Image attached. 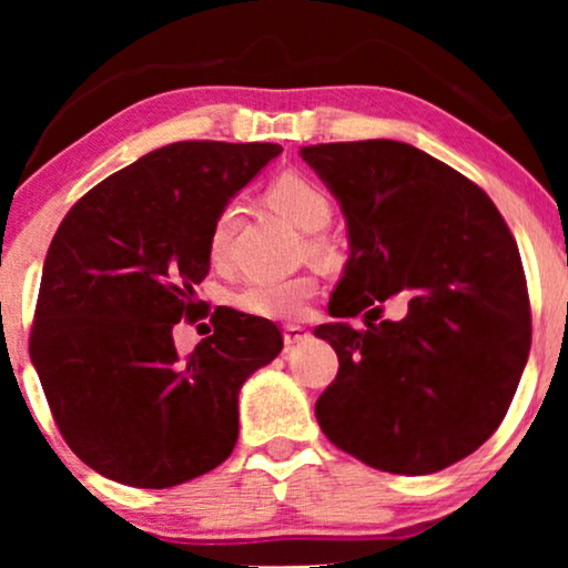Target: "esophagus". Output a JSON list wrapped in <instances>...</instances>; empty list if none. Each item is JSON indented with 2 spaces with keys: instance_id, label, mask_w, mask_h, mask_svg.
Returning <instances> with one entry per match:
<instances>
[{
  "instance_id": "obj_1",
  "label": "esophagus",
  "mask_w": 568,
  "mask_h": 568,
  "mask_svg": "<svg viewBox=\"0 0 568 568\" xmlns=\"http://www.w3.org/2000/svg\"><path fill=\"white\" fill-rule=\"evenodd\" d=\"M307 336H310V333L302 328V325H286V328H284V344H286V348L302 344V341H307Z\"/></svg>"
}]
</instances>
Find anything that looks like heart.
I'll return each instance as SVG.
<instances>
[{"label": "heart", "mask_w": 568, "mask_h": 568, "mask_svg": "<svg viewBox=\"0 0 568 568\" xmlns=\"http://www.w3.org/2000/svg\"><path fill=\"white\" fill-rule=\"evenodd\" d=\"M268 204L284 216L286 222H292L294 227L315 235L328 227L333 206L328 193L321 185L310 181L305 175L286 173L268 189ZM237 204H227L214 220L212 237V255L220 258L224 247L230 243L232 227H235ZM313 253L323 255L325 245L321 240L313 243ZM315 294V282L310 276H294V278H255L247 282L243 290L232 294V305L243 310L247 315L255 317H268V321H292L297 317L310 300Z\"/></svg>", "instance_id": "b5f03b06"}]
</instances>
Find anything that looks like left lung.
<instances>
[{
  "label": "left lung",
  "instance_id": "1",
  "mask_svg": "<svg viewBox=\"0 0 568 568\" xmlns=\"http://www.w3.org/2000/svg\"><path fill=\"white\" fill-rule=\"evenodd\" d=\"M338 201L348 261L315 336L338 375L315 403L333 445L385 473L426 476L496 432L530 354V302L515 237L494 201L393 139L300 146ZM393 293L403 322L374 321ZM365 313L367 332L346 316Z\"/></svg>",
  "mask_w": 568,
  "mask_h": 568
}]
</instances>
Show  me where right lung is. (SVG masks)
I'll use <instances>...</instances> for the list:
<instances>
[{
  "instance_id": "right-lung-1",
  "label": "right lung",
  "mask_w": 568,
  "mask_h": 568,
  "mask_svg": "<svg viewBox=\"0 0 568 568\" xmlns=\"http://www.w3.org/2000/svg\"><path fill=\"white\" fill-rule=\"evenodd\" d=\"M278 144L175 142L77 201L43 263L30 362L67 445L100 476L170 488L235 449L237 395L282 352L266 317L222 307L185 356L173 328L199 313L214 220Z\"/></svg>"
}]
</instances>
